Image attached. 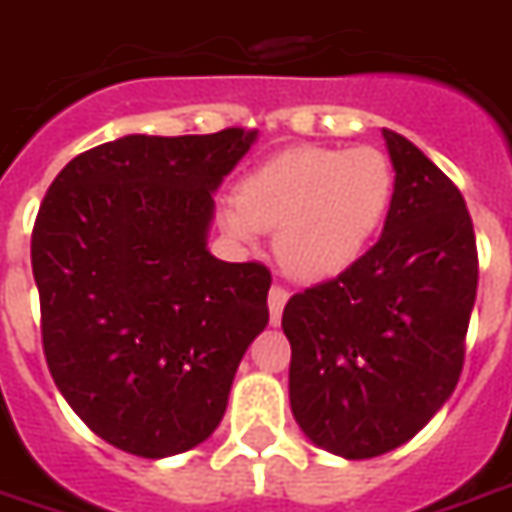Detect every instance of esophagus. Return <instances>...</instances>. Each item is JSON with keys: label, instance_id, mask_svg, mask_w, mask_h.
<instances>
[{"label": "esophagus", "instance_id": "esophagus-1", "mask_svg": "<svg viewBox=\"0 0 512 512\" xmlns=\"http://www.w3.org/2000/svg\"><path fill=\"white\" fill-rule=\"evenodd\" d=\"M285 302H288V291H285L283 285H271V291H269L271 325H280V319H283Z\"/></svg>", "mask_w": 512, "mask_h": 512}]
</instances>
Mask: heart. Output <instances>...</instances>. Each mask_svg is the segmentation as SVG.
I'll list each match as a JSON object with an SVG mask.
<instances>
[{
	"label": "heart",
	"mask_w": 512,
	"mask_h": 512,
	"mask_svg": "<svg viewBox=\"0 0 512 512\" xmlns=\"http://www.w3.org/2000/svg\"><path fill=\"white\" fill-rule=\"evenodd\" d=\"M395 198V170L378 148H288L252 168L238 196L218 207L235 241L255 243L277 229L274 252L288 274L328 280L375 241Z\"/></svg>",
	"instance_id": "obj_1"
}]
</instances>
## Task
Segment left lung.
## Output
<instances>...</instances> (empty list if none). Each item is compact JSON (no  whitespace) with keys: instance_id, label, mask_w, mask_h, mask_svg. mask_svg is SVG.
<instances>
[{"instance_id":"obj_1","label":"left lung","mask_w":512,"mask_h":512,"mask_svg":"<svg viewBox=\"0 0 512 512\" xmlns=\"http://www.w3.org/2000/svg\"><path fill=\"white\" fill-rule=\"evenodd\" d=\"M395 198L370 252L283 311L291 412L314 446L370 460L451 398L479 280L471 215L429 156L384 128Z\"/></svg>"}]
</instances>
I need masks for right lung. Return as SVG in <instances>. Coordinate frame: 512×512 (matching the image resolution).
Returning a JSON list of instances; mask_svg holds the SVG:
<instances>
[{
  "label": "right lung",
  "mask_w": 512,
  "mask_h": 512,
  "mask_svg": "<svg viewBox=\"0 0 512 512\" xmlns=\"http://www.w3.org/2000/svg\"><path fill=\"white\" fill-rule=\"evenodd\" d=\"M255 139L131 134L75 156L41 201L30 255L47 367L114 448L159 460L204 443L269 325L271 271L207 249L212 193Z\"/></svg>",
  "instance_id": "obj_1"
}]
</instances>
